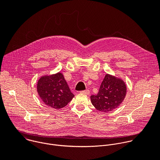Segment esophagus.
<instances>
[{"instance_id": "esophagus-1", "label": "esophagus", "mask_w": 160, "mask_h": 160, "mask_svg": "<svg viewBox=\"0 0 160 160\" xmlns=\"http://www.w3.org/2000/svg\"><path fill=\"white\" fill-rule=\"evenodd\" d=\"M80 93L83 94H86V95H89L90 90H87V89L85 90H82V91H80Z\"/></svg>"}]
</instances>
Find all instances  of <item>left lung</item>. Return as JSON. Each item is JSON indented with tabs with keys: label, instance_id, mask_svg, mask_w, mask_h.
<instances>
[{
	"label": "left lung",
	"instance_id": "obj_1",
	"mask_svg": "<svg viewBox=\"0 0 160 160\" xmlns=\"http://www.w3.org/2000/svg\"><path fill=\"white\" fill-rule=\"evenodd\" d=\"M126 92L127 87L122 80L106 74L98 94L90 96L91 102L98 110L109 112L123 102Z\"/></svg>",
	"mask_w": 160,
	"mask_h": 160
}]
</instances>
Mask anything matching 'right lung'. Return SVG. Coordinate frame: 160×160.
<instances>
[{"mask_svg":"<svg viewBox=\"0 0 160 160\" xmlns=\"http://www.w3.org/2000/svg\"><path fill=\"white\" fill-rule=\"evenodd\" d=\"M37 91L45 104L56 109L64 107L75 96L61 73L41 77L37 83Z\"/></svg>","mask_w":160,"mask_h":160,"instance_id":"right-lung-1","label":"right lung"}]
</instances>
